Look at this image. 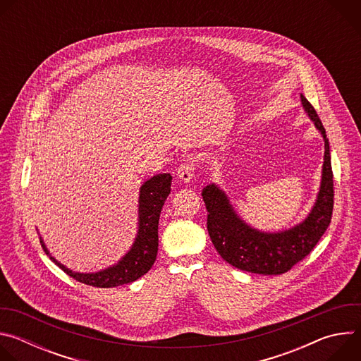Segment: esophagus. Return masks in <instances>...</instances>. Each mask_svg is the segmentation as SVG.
Returning a JSON list of instances; mask_svg holds the SVG:
<instances>
[{"instance_id":"1","label":"esophagus","mask_w":361,"mask_h":361,"mask_svg":"<svg viewBox=\"0 0 361 361\" xmlns=\"http://www.w3.org/2000/svg\"><path fill=\"white\" fill-rule=\"evenodd\" d=\"M177 176H178L181 183H184V184L191 183V180L194 177V164L191 161H187V163L181 164L177 170Z\"/></svg>"}]
</instances>
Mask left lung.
Instances as JSON below:
<instances>
[{"mask_svg": "<svg viewBox=\"0 0 361 361\" xmlns=\"http://www.w3.org/2000/svg\"><path fill=\"white\" fill-rule=\"evenodd\" d=\"M300 99L304 113L324 141L320 187L313 207L300 223L280 231L259 230L237 213L228 194L217 183L207 184L201 191L209 212L210 238L217 252L238 270L263 276L288 271L313 250L331 221L334 191L330 142L313 106L302 94Z\"/></svg>", "mask_w": 361, "mask_h": 361, "instance_id": "left-lung-1", "label": "left lung"}]
</instances>
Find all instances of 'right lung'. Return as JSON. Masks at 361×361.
<instances>
[{"label":"right lung","mask_w":361,"mask_h":361,"mask_svg":"<svg viewBox=\"0 0 361 361\" xmlns=\"http://www.w3.org/2000/svg\"><path fill=\"white\" fill-rule=\"evenodd\" d=\"M171 180L173 177L164 173L154 176L141 184L138 192V217L134 241L121 259L110 267L91 273L73 271L71 269L60 263L54 255H51L45 241L38 233L44 251L70 277L92 287L110 288L138 280L152 267L154 262L157 259L159 220L163 205L171 191Z\"/></svg>","instance_id":"1"}]
</instances>
